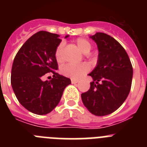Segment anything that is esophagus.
Instances as JSON below:
<instances>
[{"mask_svg":"<svg viewBox=\"0 0 147 147\" xmlns=\"http://www.w3.org/2000/svg\"><path fill=\"white\" fill-rule=\"evenodd\" d=\"M78 82H79L78 80H74V79H71V83H72V84H76V83H77Z\"/></svg>","mask_w":147,"mask_h":147,"instance_id":"obj_1","label":"esophagus"}]
</instances>
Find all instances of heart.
<instances>
[{"label":"heart","instance_id":"b5f03b06","mask_svg":"<svg viewBox=\"0 0 147 147\" xmlns=\"http://www.w3.org/2000/svg\"><path fill=\"white\" fill-rule=\"evenodd\" d=\"M75 45L76 48L84 54H88L92 49V44L89 40L85 38H78L75 40ZM63 52V44L60 43L56 49L55 58L58 62H61L63 60L62 57ZM90 70V67L86 63L80 65L66 64L62 67V74L67 77L72 79H79L83 75H85Z\"/></svg>","mask_w":147,"mask_h":147}]
</instances>
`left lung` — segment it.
Returning a JSON list of instances; mask_svg holds the SVG:
<instances>
[{"label":"left lung","instance_id":"obj_1","mask_svg":"<svg viewBox=\"0 0 147 147\" xmlns=\"http://www.w3.org/2000/svg\"><path fill=\"white\" fill-rule=\"evenodd\" d=\"M96 42L98 58L96 67L89 74L93 81L82 100L92 114L104 116L121 107L132 85V63L122 45L110 35L97 32L90 36Z\"/></svg>","mask_w":147,"mask_h":147}]
</instances>
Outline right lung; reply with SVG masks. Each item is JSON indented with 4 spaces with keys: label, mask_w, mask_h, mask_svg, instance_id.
Instances as JSON below:
<instances>
[{
    "label": "right lung",
    "mask_w": 147,
    "mask_h": 147,
    "mask_svg": "<svg viewBox=\"0 0 147 147\" xmlns=\"http://www.w3.org/2000/svg\"><path fill=\"white\" fill-rule=\"evenodd\" d=\"M59 37L45 31L34 34L22 45L13 62L11 84L14 93L23 107L37 115L51 112L71 83L70 79L56 72L58 64L54 54L62 40ZM50 72L53 79L42 81Z\"/></svg>",
    "instance_id": "1"
}]
</instances>
